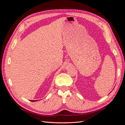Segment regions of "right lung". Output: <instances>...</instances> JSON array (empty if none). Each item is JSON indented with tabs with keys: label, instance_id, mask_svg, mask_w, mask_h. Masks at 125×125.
Masks as SVG:
<instances>
[{
	"label": "right lung",
	"instance_id": "obj_1",
	"mask_svg": "<svg viewBox=\"0 0 125 125\" xmlns=\"http://www.w3.org/2000/svg\"><path fill=\"white\" fill-rule=\"evenodd\" d=\"M31 101H32V102H35V101H37V100H35V101H33V100H32Z\"/></svg>",
	"mask_w": 125,
	"mask_h": 125
}]
</instances>
